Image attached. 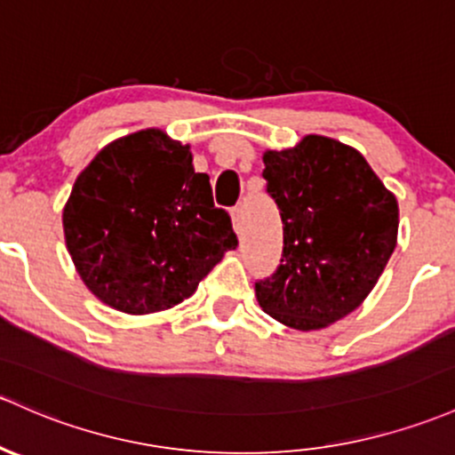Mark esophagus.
Instances as JSON below:
<instances>
[{
    "mask_svg": "<svg viewBox=\"0 0 455 455\" xmlns=\"http://www.w3.org/2000/svg\"><path fill=\"white\" fill-rule=\"evenodd\" d=\"M232 223H234V229H236V232H241L243 229V208L241 206L232 208Z\"/></svg>",
    "mask_w": 455,
    "mask_h": 455,
    "instance_id": "1",
    "label": "esophagus"
}]
</instances>
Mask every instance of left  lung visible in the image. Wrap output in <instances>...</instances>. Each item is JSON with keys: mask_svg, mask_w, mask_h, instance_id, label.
Returning <instances> with one entry per match:
<instances>
[{"mask_svg": "<svg viewBox=\"0 0 455 455\" xmlns=\"http://www.w3.org/2000/svg\"><path fill=\"white\" fill-rule=\"evenodd\" d=\"M268 197L284 229L280 265L256 282L258 304L292 330L336 323L373 291L397 245V199L354 148L306 136L267 151Z\"/></svg>", "mask_w": 455, "mask_h": 455, "instance_id": "1", "label": "left lung"}]
</instances>
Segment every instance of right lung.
Wrapping results in <instances>:
<instances>
[{"instance_id": "obj_1", "label": "right lung", "mask_w": 455, "mask_h": 455, "mask_svg": "<svg viewBox=\"0 0 455 455\" xmlns=\"http://www.w3.org/2000/svg\"><path fill=\"white\" fill-rule=\"evenodd\" d=\"M84 284L130 315L167 310L238 245L188 145L143 130L104 148L77 175L62 212Z\"/></svg>"}]
</instances>
